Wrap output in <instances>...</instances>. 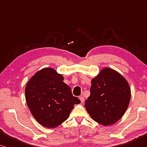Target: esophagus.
Masks as SVG:
<instances>
[{
	"label": "esophagus",
	"instance_id": "obj_1",
	"mask_svg": "<svg viewBox=\"0 0 147 147\" xmlns=\"http://www.w3.org/2000/svg\"><path fill=\"white\" fill-rule=\"evenodd\" d=\"M80 101H81V103H83V102H84V97H82V96L80 97Z\"/></svg>",
	"mask_w": 147,
	"mask_h": 147
}]
</instances>
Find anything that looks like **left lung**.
Instances as JSON below:
<instances>
[{"mask_svg":"<svg viewBox=\"0 0 147 147\" xmlns=\"http://www.w3.org/2000/svg\"><path fill=\"white\" fill-rule=\"evenodd\" d=\"M91 82L90 96L84 105L87 112L102 125L114 124L129 105L131 93L127 80L116 70L104 67Z\"/></svg>","mask_w":147,"mask_h":147,"instance_id":"8db88e82","label":"left lung"}]
</instances>
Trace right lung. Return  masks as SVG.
Returning <instances> with one entry per match:
<instances>
[{
    "label": "right lung",
    "mask_w": 147,
    "mask_h": 147,
    "mask_svg": "<svg viewBox=\"0 0 147 147\" xmlns=\"http://www.w3.org/2000/svg\"><path fill=\"white\" fill-rule=\"evenodd\" d=\"M63 76L51 67L43 68L32 76L25 87V99L32 115L46 128H55L69 118L80 100L72 95Z\"/></svg>",
    "instance_id": "right-lung-1"
}]
</instances>
